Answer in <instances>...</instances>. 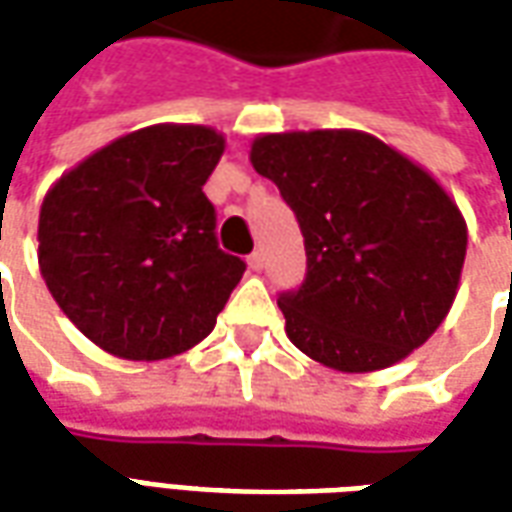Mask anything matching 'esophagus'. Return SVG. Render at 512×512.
Returning <instances> with one entry per match:
<instances>
[{
    "instance_id": "34e87169",
    "label": "esophagus",
    "mask_w": 512,
    "mask_h": 512,
    "mask_svg": "<svg viewBox=\"0 0 512 512\" xmlns=\"http://www.w3.org/2000/svg\"><path fill=\"white\" fill-rule=\"evenodd\" d=\"M246 263H249V268H252V271H263V266H266V257H263V252L257 249V252H252V255H249V260H246Z\"/></svg>"
}]
</instances>
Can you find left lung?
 Instances as JSON below:
<instances>
[{
    "mask_svg": "<svg viewBox=\"0 0 512 512\" xmlns=\"http://www.w3.org/2000/svg\"><path fill=\"white\" fill-rule=\"evenodd\" d=\"M249 158L304 235L307 277L279 296L301 354L373 373L439 329L461 282L466 222L428 169L354 128L263 134Z\"/></svg>",
    "mask_w": 512,
    "mask_h": 512,
    "instance_id": "left-lung-1",
    "label": "left lung"
}]
</instances>
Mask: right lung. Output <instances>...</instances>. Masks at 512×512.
Segmentation results:
<instances>
[{"label":"right lung","mask_w":512,"mask_h":512,"mask_svg":"<svg viewBox=\"0 0 512 512\" xmlns=\"http://www.w3.org/2000/svg\"><path fill=\"white\" fill-rule=\"evenodd\" d=\"M208 126L158 123L109 142L43 197L38 263L73 326L106 354L169 359L205 340L246 263L216 244Z\"/></svg>","instance_id":"1"}]
</instances>
